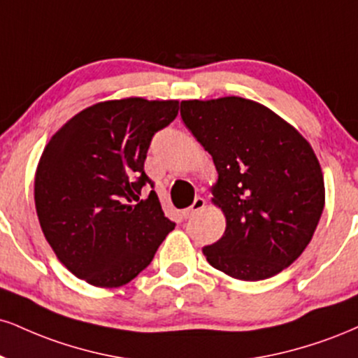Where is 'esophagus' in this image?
I'll return each mask as SVG.
<instances>
[{
  "label": "esophagus",
  "instance_id": "obj_1",
  "mask_svg": "<svg viewBox=\"0 0 358 358\" xmlns=\"http://www.w3.org/2000/svg\"><path fill=\"white\" fill-rule=\"evenodd\" d=\"M205 200L201 196H196L195 198V201H193L192 203V206H188L187 210H183V218H192V217H195V215L198 213V212H201V210L205 208Z\"/></svg>",
  "mask_w": 358,
  "mask_h": 358
}]
</instances>
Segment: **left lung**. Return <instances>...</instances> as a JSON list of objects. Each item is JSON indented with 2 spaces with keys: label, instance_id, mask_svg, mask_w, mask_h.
<instances>
[{
  "label": "left lung",
  "instance_id": "8db88e82",
  "mask_svg": "<svg viewBox=\"0 0 358 358\" xmlns=\"http://www.w3.org/2000/svg\"><path fill=\"white\" fill-rule=\"evenodd\" d=\"M180 115L218 171L212 201L227 228L203 247L208 264L247 282L280 273L302 255L324 212V175L312 146L245 98L182 101Z\"/></svg>",
  "mask_w": 358,
  "mask_h": 358
}]
</instances>
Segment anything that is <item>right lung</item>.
<instances>
[{
	"instance_id": "obj_1",
	"label": "right lung",
	"mask_w": 358,
	"mask_h": 358,
	"mask_svg": "<svg viewBox=\"0 0 358 358\" xmlns=\"http://www.w3.org/2000/svg\"><path fill=\"white\" fill-rule=\"evenodd\" d=\"M178 101L96 103L51 136L34 176V205L58 260L94 287H122L145 270L175 228L143 166ZM152 190L146 199L143 187Z\"/></svg>"
}]
</instances>
